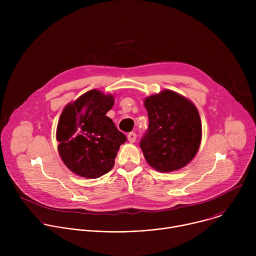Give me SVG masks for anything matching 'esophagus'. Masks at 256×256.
<instances>
[{
    "instance_id": "1",
    "label": "esophagus",
    "mask_w": 256,
    "mask_h": 256,
    "mask_svg": "<svg viewBox=\"0 0 256 256\" xmlns=\"http://www.w3.org/2000/svg\"><path fill=\"white\" fill-rule=\"evenodd\" d=\"M136 138V134L134 132H130L128 134V140L130 142H134Z\"/></svg>"
}]
</instances>
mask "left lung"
Here are the masks:
<instances>
[{"instance_id":"1","label":"left lung","mask_w":256,"mask_h":256,"mask_svg":"<svg viewBox=\"0 0 256 256\" xmlns=\"http://www.w3.org/2000/svg\"><path fill=\"white\" fill-rule=\"evenodd\" d=\"M149 128L140 146L147 163L166 173L186 166L202 142V120L196 105L171 90L146 97Z\"/></svg>"}]
</instances>
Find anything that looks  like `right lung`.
Returning a JSON list of instances; mask_svg holds the SVG:
<instances>
[{"label":"right lung","instance_id":"right-lung-1","mask_svg":"<svg viewBox=\"0 0 256 256\" xmlns=\"http://www.w3.org/2000/svg\"><path fill=\"white\" fill-rule=\"evenodd\" d=\"M112 94L93 89L68 103L56 126L58 151L64 164L78 176L94 179L110 171L126 138L106 116Z\"/></svg>","mask_w":256,"mask_h":256}]
</instances>
